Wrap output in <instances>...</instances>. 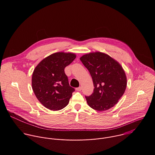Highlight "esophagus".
<instances>
[{"mask_svg": "<svg viewBox=\"0 0 155 155\" xmlns=\"http://www.w3.org/2000/svg\"><path fill=\"white\" fill-rule=\"evenodd\" d=\"M81 89H82L81 86H80V87H77V88H76V90H77V91H81Z\"/></svg>", "mask_w": 155, "mask_h": 155, "instance_id": "esophagus-1", "label": "esophagus"}]
</instances>
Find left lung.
<instances>
[{
  "mask_svg": "<svg viewBox=\"0 0 155 155\" xmlns=\"http://www.w3.org/2000/svg\"><path fill=\"white\" fill-rule=\"evenodd\" d=\"M89 71L94 84V92L86 96L87 103L97 111H105L115 106L127 86V78L121 64L109 55L92 52L80 57Z\"/></svg>",
  "mask_w": 155,
  "mask_h": 155,
  "instance_id": "8db88e82",
  "label": "left lung"
}]
</instances>
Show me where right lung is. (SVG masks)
I'll use <instances>...</instances> for the list:
<instances>
[{"instance_id":"obj_1","label":"right lung","mask_w":155,"mask_h":155,"mask_svg":"<svg viewBox=\"0 0 155 155\" xmlns=\"http://www.w3.org/2000/svg\"><path fill=\"white\" fill-rule=\"evenodd\" d=\"M76 58L73 53L57 52L41 60L34 70L32 87L39 102L51 110L67 106L75 91L64 69Z\"/></svg>"}]
</instances>
